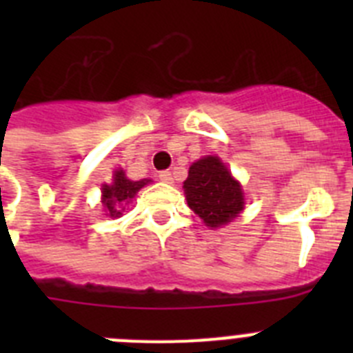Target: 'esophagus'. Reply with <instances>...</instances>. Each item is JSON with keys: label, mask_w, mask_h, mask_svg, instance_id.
Here are the masks:
<instances>
[{"label": "esophagus", "mask_w": 353, "mask_h": 353, "mask_svg": "<svg viewBox=\"0 0 353 353\" xmlns=\"http://www.w3.org/2000/svg\"><path fill=\"white\" fill-rule=\"evenodd\" d=\"M159 179H161L162 182L171 183L173 182V174H171V171H161V173H159Z\"/></svg>", "instance_id": "34e87169"}]
</instances>
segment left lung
<instances>
[{
    "instance_id": "left-lung-1",
    "label": "left lung",
    "mask_w": 353,
    "mask_h": 353,
    "mask_svg": "<svg viewBox=\"0 0 353 353\" xmlns=\"http://www.w3.org/2000/svg\"><path fill=\"white\" fill-rule=\"evenodd\" d=\"M187 205L210 228L232 223L244 208V194L240 183L219 157L199 159L189 168L183 182Z\"/></svg>"
}]
</instances>
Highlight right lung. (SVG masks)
<instances>
[{
  "label": "right lung",
  "instance_id": "1",
  "mask_svg": "<svg viewBox=\"0 0 353 353\" xmlns=\"http://www.w3.org/2000/svg\"><path fill=\"white\" fill-rule=\"evenodd\" d=\"M148 182L150 180L146 179L134 182V180L127 179L123 170L114 171L113 183L111 185H108V183L102 185V205L108 208V215L118 217L121 210H123V205L129 203V199H132L136 192Z\"/></svg>",
  "mask_w": 353,
  "mask_h": 353
}]
</instances>
